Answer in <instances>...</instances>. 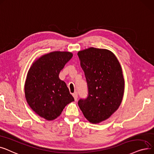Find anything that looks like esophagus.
<instances>
[{"mask_svg":"<svg viewBox=\"0 0 154 154\" xmlns=\"http://www.w3.org/2000/svg\"><path fill=\"white\" fill-rule=\"evenodd\" d=\"M72 96L73 97H74V99L75 101H77V99H78V93H75L72 94Z\"/></svg>","mask_w":154,"mask_h":154,"instance_id":"34e87169","label":"esophagus"}]
</instances>
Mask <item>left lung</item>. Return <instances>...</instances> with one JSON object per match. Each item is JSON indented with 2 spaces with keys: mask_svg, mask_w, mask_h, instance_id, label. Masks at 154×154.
Here are the masks:
<instances>
[{
  "mask_svg": "<svg viewBox=\"0 0 154 154\" xmlns=\"http://www.w3.org/2000/svg\"><path fill=\"white\" fill-rule=\"evenodd\" d=\"M78 56L88 88V96L78 101L85 118L99 123L110 117L119 108L125 81L121 65L115 55L106 49L89 48Z\"/></svg>",
  "mask_w": 154,
  "mask_h": 154,
  "instance_id": "8db88e82",
  "label": "left lung"
}]
</instances>
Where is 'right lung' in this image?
<instances>
[{"mask_svg": "<svg viewBox=\"0 0 154 154\" xmlns=\"http://www.w3.org/2000/svg\"><path fill=\"white\" fill-rule=\"evenodd\" d=\"M72 57L68 51H53L34 61L26 77L25 97L29 106L48 121L59 116L64 107L73 101L60 72Z\"/></svg>", "mask_w": 154, "mask_h": 154, "instance_id": "1", "label": "right lung"}]
</instances>
